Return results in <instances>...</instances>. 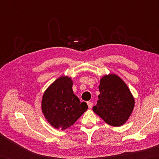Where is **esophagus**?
<instances>
[{
    "label": "esophagus",
    "instance_id": "1",
    "mask_svg": "<svg viewBox=\"0 0 159 159\" xmlns=\"http://www.w3.org/2000/svg\"><path fill=\"white\" fill-rule=\"evenodd\" d=\"M87 105H88V107H89V108H92V106H93V103L89 102H89H87Z\"/></svg>",
    "mask_w": 159,
    "mask_h": 159
}]
</instances>
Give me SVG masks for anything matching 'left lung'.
I'll return each instance as SVG.
<instances>
[{"instance_id": "left-lung-1", "label": "left lung", "mask_w": 159, "mask_h": 159, "mask_svg": "<svg viewBox=\"0 0 159 159\" xmlns=\"http://www.w3.org/2000/svg\"><path fill=\"white\" fill-rule=\"evenodd\" d=\"M99 100L93 111L108 124L120 126L133 112L134 100L127 85L119 76L102 77L99 85Z\"/></svg>"}]
</instances>
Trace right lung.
I'll use <instances>...</instances> for the list:
<instances>
[{
  "label": "right lung",
  "mask_w": 159,
  "mask_h": 159,
  "mask_svg": "<svg viewBox=\"0 0 159 159\" xmlns=\"http://www.w3.org/2000/svg\"><path fill=\"white\" fill-rule=\"evenodd\" d=\"M70 78L57 79L43 93L42 109L48 122L57 129L66 130L87 111L86 102H80L72 90Z\"/></svg>",
  "instance_id": "right-lung-1"
}]
</instances>
